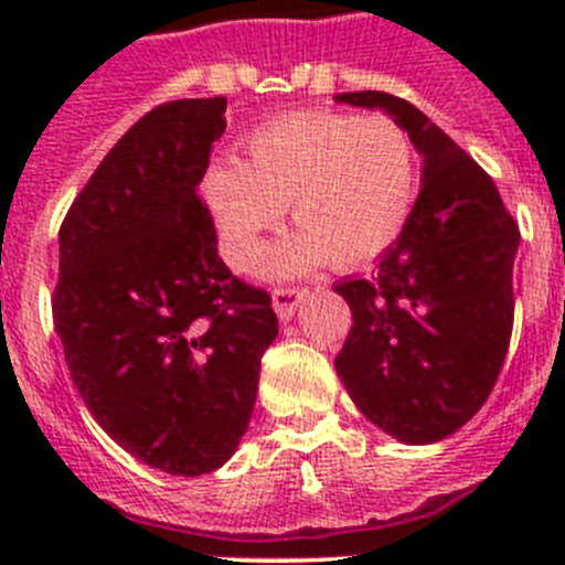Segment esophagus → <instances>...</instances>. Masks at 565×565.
<instances>
[{
	"mask_svg": "<svg viewBox=\"0 0 565 565\" xmlns=\"http://www.w3.org/2000/svg\"><path fill=\"white\" fill-rule=\"evenodd\" d=\"M308 297V288H277V291L271 294V306L274 311H277V317L282 319V322H288V319L297 313V308L302 306V299Z\"/></svg>",
	"mask_w": 565,
	"mask_h": 565,
	"instance_id": "34e87169",
	"label": "esophagus"
}]
</instances>
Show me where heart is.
Instances as JSON below:
<instances>
[{"label":"heart","instance_id":"b5f03b06","mask_svg":"<svg viewBox=\"0 0 565 565\" xmlns=\"http://www.w3.org/2000/svg\"><path fill=\"white\" fill-rule=\"evenodd\" d=\"M203 203L221 254L246 271L282 206L294 232L263 257V274L291 277L326 259L351 268L402 237L418 198V154L387 115L294 113L254 129L243 161L203 172Z\"/></svg>","mask_w":565,"mask_h":565}]
</instances>
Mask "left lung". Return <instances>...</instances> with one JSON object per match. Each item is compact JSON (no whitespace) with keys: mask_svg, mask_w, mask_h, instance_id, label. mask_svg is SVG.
Here are the masks:
<instances>
[{"mask_svg":"<svg viewBox=\"0 0 565 565\" xmlns=\"http://www.w3.org/2000/svg\"><path fill=\"white\" fill-rule=\"evenodd\" d=\"M333 102L382 109L422 154V192L402 237L373 277L333 288L353 313L333 364L379 430L441 441L481 411L507 359L521 232L492 178L411 102L379 89Z\"/></svg>","mask_w":565,"mask_h":565,"instance_id":"1","label":"left lung"}]
</instances>
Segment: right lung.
I'll use <instances>...</instances> for the list:
<instances>
[{
    "instance_id": "1",
    "label": "right lung",
    "mask_w": 565,
    "mask_h": 565,
    "mask_svg": "<svg viewBox=\"0 0 565 565\" xmlns=\"http://www.w3.org/2000/svg\"><path fill=\"white\" fill-rule=\"evenodd\" d=\"M226 104L183 98L143 115L58 232L53 322L73 384L118 447L169 476L234 456L277 339L271 297L217 257L198 198Z\"/></svg>"
}]
</instances>
